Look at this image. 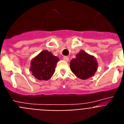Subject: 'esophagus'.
I'll use <instances>...</instances> for the list:
<instances>
[{
    "mask_svg": "<svg viewBox=\"0 0 124 124\" xmlns=\"http://www.w3.org/2000/svg\"><path fill=\"white\" fill-rule=\"evenodd\" d=\"M63 60L65 61H69V57L68 56H64L63 57Z\"/></svg>",
    "mask_w": 124,
    "mask_h": 124,
    "instance_id": "esophagus-1",
    "label": "esophagus"
}]
</instances>
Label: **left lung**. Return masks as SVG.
Returning a JSON list of instances; mask_svg holds the SVG:
<instances>
[{
  "instance_id": "obj_1",
  "label": "left lung",
  "mask_w": 124,
  "mask_h": 124,
  "mask_svg": "<svg viewBox=\"0 0 124 124\" xmlns=\"http://www.w3.org/2000/svg\"><path fill=\"white\" fill-rule=\"evenodd\" d=\"M97 62L94 56L83 50L80 51L70 62V69L78 78L86 79L94 75L97 70Z\"/></svg>"
}]
</instances>
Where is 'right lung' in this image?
Here are the masks:
<instances>
[{"label":"right lung","mask_w":124,"mask_h":124,"mask_svg":"<svg viewBox=\"0 0 124 124\" xmlns=\"http://www.w3.org/2000/svg\"><path fill=\"white\" fill-rule=\"evenodd\" d=\"M58 61V58L51 52L43 50L31 60L30 64L31 74L38 80L47 81L54 74Z\"/></svg>","instance_id":"1"}]
</instances>
